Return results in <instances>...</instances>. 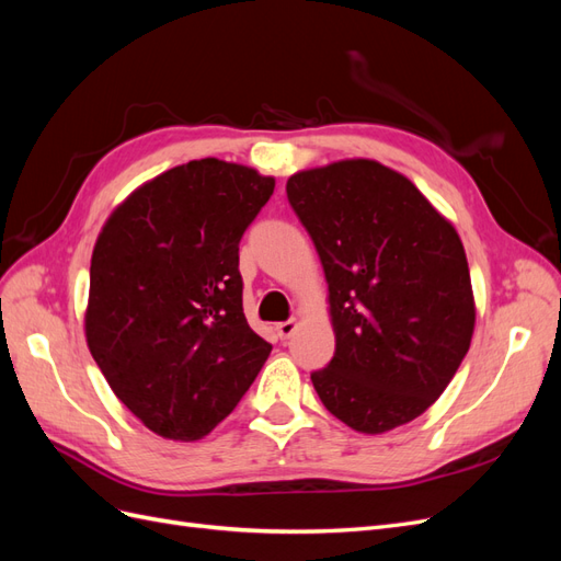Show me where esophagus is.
Wrapping results in <instances>:
<instances>
[{"instance_id":"esophagus-1","label":"esophagus","mask_w":561,"mask_h":561,"mask_svg":"<svg viewBox=\"0 0 561 561\" xmlns=\"http://www.w3.org/2000/svg\"><path fill=\"white\" fill-rule=\"evenodd\" d=\"M295 330H297V320H283L276 325V332L280 339H290L295 334Z\"/></svg>"}]
</instances>
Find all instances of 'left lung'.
Returning a JSON list of instances; mask_svg holds the SVG:
<instances>
[{
	"instance_id": "8db88e82",
	"label": "left lung",
	"mask_w": 561,
	"mask_h": 561,
	"mask_svg": "<svg viewBox=\"0 0 561 561\" xmlns=\"http://www.w3.org/2000/svg\"><path fill=\"white\" fill-rule=\"evenodd\" d=\"M325 271L334 358L311 375L328 412L381 435L421 416L466 358L474 297L461 239L412 180L344 159L287 180Z\"/></svg>"
}]
</instances>
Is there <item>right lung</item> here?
Returning a JSON list of instances; mask_svg holds the SVG:
<instances>
[{"instance_id":"1","label":"right lung","mask_w":561,"mask_h":561,"mask_svg":"<svg viewBox=\"0 0 561 561\" xmlns=\"http://www.w3.org/2000/svg\"><path fill=\"white\" fill-rule=\"evenodd\" d=\"M274 186L241 163L190 161L130 192L98 233L87 344L151 433L206 437L268 358L243 313L239 243Z\"/></svg>"}]
</instances>
